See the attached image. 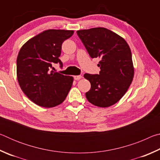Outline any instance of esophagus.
<instances>
[{
    "label": "esophagus",
    "instance_id": "34e87169",
    "mask_svg": "<svg viewBox=\"0 0 160 160\" xmlns=\"http://www.w3.org/2000/svg\"><path fill=\"white\" fill-rule=\"evenodd\" d=\"M81 78H82V76H81V75H75L74 76V79L75 80H79L81 79Z\"/></svg>",
    "mask_w": 160,
    "mask_h": 160
}]
</instances>
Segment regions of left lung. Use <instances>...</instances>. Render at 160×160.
Instances as JSON below:
<instances>
[{
    "instance_id": "left-lung-1",
    "label": "left lung",
    "mask_w": 160,
    "mask_h": 160,
    "mask_svg": "<svg viewBox=\"0 0 160 160\" xmlns=\"http://www.w3.org/2000/svg\"><path fill=\"white\" fill-rule=\"evenodd\" d=\"M77 34L91 58L101 59L99 75H84L91 83L86 98L97 107L112 106L122 98L133 79L131 48L123 37L104 28L82 29Z\"/></svg>"
}]
</instances>
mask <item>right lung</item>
Segmentation results:
<instances>
[{
  "mask_svg": "<svg viewBox=\"0 0 160 160\" xmlns=\"http://www.w3.org/2000/svg\"><path fill=\"white\" fill-rule=\"evenodd\" d=\"M72 30L47 29L31 38L19 51L17 78L25 95L40 107L51 108L63 102L71 88L73 78L49 71L59 59L63 42Z\"/></svg>",
  "mask_w": 160,
  "mask_h": 160,
  "instance_id": "obj_1",
  "label": "right lung"
}]
</instances>
